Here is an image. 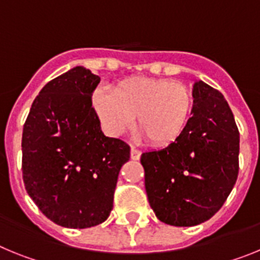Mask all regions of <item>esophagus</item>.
Masks as SVG:
<instances>
[{
	"mask_svg": "<svg viewBox=\"0 0 260 260\" xmlns=\"http://www.w3.org/2000/svg\"><path fill=\"white\" fill-rule=\"evenodd\" d=\"M130 156H132L133 160H139L142 156V151L135 148V147H132V151H130Z\"/></svg>",
	"mask_w": 260,
	"mask_h": 260,
	"instance_id": "1",
	"label": "esophagus"
}]
</instances>
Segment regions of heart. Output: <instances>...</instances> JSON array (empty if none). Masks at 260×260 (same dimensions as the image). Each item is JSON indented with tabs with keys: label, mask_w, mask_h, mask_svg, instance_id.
I'll list each match as a JSON object with an SVG mask.
<instances>
[{
	"label": "heart",
	"mask_w": 260,
	"mask_h": 260,
	"mask_svg": "<svg viewBox=\"0 0 260 260\" xmlns=\"http://www.w3.org/2000/svg\"><path fill=\"white\" fill-rule=\"evenodd\" d=\"M105 132L121 137L134 125L151 144L165 147L185 132L194 108L189 86L176 80L134 77L114 84L112 92L98 89L92 99Z\"/></svg>",
	"instance_id": "heart-1"
}]
</instances>
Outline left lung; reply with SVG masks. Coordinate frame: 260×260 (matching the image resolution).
Listing matches in <instances>:
<instances>
[{
    "instance_id": "8db88e82",
    "label": "left lung",
    "mask_w": 260,
    "mask_h": 260,
    "mask_svg": "<svg viewBox=\"0 0 260 260\" xmlns=\"http://www.w3.org/2000/svg\"><path fill=\"white\" fill-rule=\"evenodd\" d=\"M192 117L174 143L142 153L144 185L157 219L174 226L207 221L237 181L240 132L220 91L194 84Z\"/></svg>"
}]
</instances>
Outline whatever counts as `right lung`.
<instances>
[{"mask_svg":"<svg viewBox=\"0 0 260 260\" xmlns=\"http://www.w3.org/2000/svg\"><path fill=\"white\" fill-rule=\"evenodd\" d=\"M100 78L82 66L48 82L23 126L22 172L27 192L53 222L83 229L113 208L130 147L108 138L92 108Z\"/></svg>","mask_w":260,"mask_h":260,"instance_id":"obj_1","label":"right lung"}]
</instances>
